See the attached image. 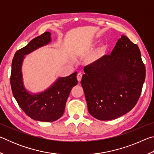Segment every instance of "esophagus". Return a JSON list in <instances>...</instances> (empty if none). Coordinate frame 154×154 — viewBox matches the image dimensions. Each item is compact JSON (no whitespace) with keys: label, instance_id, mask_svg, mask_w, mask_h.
<instances>
[{"label":"esophagus","instance_id":"1","mask_svg":"<svg viewBox=\"0 0 154 154\" xmlns=\"http://www.w3.org/2000/svg\"><path fill=\"white\" fill-rule=\"evenodd\" d=\"M77 78L78 82H80L81 80H82V74L80 73V72H79V73H78L77 75Z\"/></svg>","mask_w":154,"mask_h":154}]
</instances>
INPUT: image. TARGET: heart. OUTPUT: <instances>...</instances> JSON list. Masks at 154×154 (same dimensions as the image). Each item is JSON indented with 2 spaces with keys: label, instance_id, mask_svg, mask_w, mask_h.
I'll return each instance as SVG.
<instances>
[{
  "label": "heart",
  "instance_id": "obj_1",
  "mask_svg": "<svg viewBox=\"0 0 154 154\" xmlns=\"http://www.w3.org/2000/svg\"><path fill=\"white\" fill-rule=\"evenodd\" d=\"M105 48H100L99 49V50H98V54H97V55L99 56H102L103 54L105 53Z\"/></svg>",
  "mask_w": 154,
  "mask_h": 154
}]
</instances>
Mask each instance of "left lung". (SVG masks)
Returning <instances> with one entry per match:
<instances>
[{"mask_svg": "<svg viewBox=\"0 0 154 154\" xmlns=\"http://www.w3.org/2000/svg\"><path fill=\"white\" fill-rule=\"evenodd\" d=\"M81 83L91 116L111 120L131 111L141 94L145 66L136 44L122 35L111 55L84 67Z\"/></svg>", "mask_w": 154, "mask_h": 154, "instance_id": "obj_1", "label": "left lung"}]
</instances>
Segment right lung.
Here are the masks:
<instances>
[{
	"instance_id": "1",
	"label": "right lung",
	"mask_w": 154,
	"mask_h": 154,
	"mask_svg": "<svg viewBox=\"0 0 154 154\" xmlns=\"http://www.w3.org/2000/svg\"><path fill=\"white\" fill-rule=\"evenodd\" d=\"M50 41L51 33L45 32L15 52L10 77L13 94L21 109L35 120L46 122L56 121L61 118L69 94L77 84V72H75L68 77H59L51 87L43 92L31 94L25 88L22 72L24 56L48 45Z\"/></svg>"
}]
</instances>
